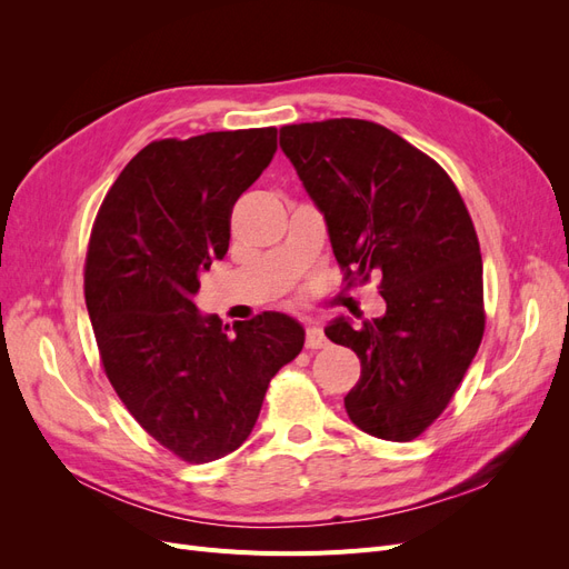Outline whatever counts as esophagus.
Segmentation results:
<instances>
[{
    "instance_id": "34e87169",
    "label": "esophagus",
    "mask_w": 569,
    "mask_h": 569,
    "mask_svg": "<svg viewBox=\"0 0 569 569\" xmlns=\"http://www.w3.org/2000/svg\"><path fill=\"white\" fill-rule=\"evenodd\" d=\"M327 347V337L318 325H308L306 330V349H325Z\"/></svg>"
}]
</instances>
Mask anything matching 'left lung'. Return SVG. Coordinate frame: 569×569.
<instances>
[{
    "label": "left lung",
    "instance_id": "1",
    "mask_svg": "<svg viewBox=\"0 0 569 569\" xmlns=\"http://www.w3.org/2000/svg\"><path fill=\"white\" fill-rule=\"evenodd\" d=\"M280 147L325 216L347 280L382 272V318L325 327L360 358V380L343 396L349 418L377 439H416L449 406L485 335L470 213L437 161L370 120L284 126Z\"/></svg>",
    "mask_w": 569,
    "mask_h": 569
}]
</instances>
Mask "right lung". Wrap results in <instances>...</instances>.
Returning <instances> with one entry per match:
<instances>
[{"label":"right lung","instance_id":"right-lung-1","mask_svg":"<svg viewBox=\"0 0 569 569\" xmlns=\"http://www.w3.org/2000/svg\"><path fill=\"white\" fill-rule=\"evenodd\" d=\"M278 151V128L147 144L97 213L84 303L101 363L130 416L187 462L247 441L268 385L303 349L284 313L222 327L194 297L230 247L234 201Z\"/></svg>","mask_w":569,"mask_h":569}]
</instances>
